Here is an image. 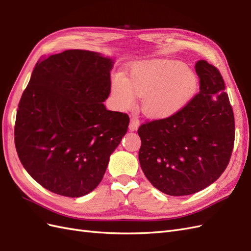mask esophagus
<instances>
[{
  "label": "esophagus",
  "instance_id": "esophagus-1",
  "mask_svg": "<svg viewBox=\"0 0 251 251\" xmlns=\"http://www.w3.org/2000/svg\"><path fill=\"white\" fill-rule=\"evenodd\" d=\"M139 120H138V118L137 117H132L131 118V123H130V130L131 131H136L137 130V128L139 127Z\"/></svg>",
  "mask_w": 251,
  "mask_h": 251
}]
</instances>
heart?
<instances>
[{
	"label": "heart",
	"mask_w": 251,
	"mask_h": 251,
	"mask_svg": "<svg viewBox=\"0 0 251 251\" xmlns=\"http://www.w3.org/2000/svg\"><path fill=\"white\" fill-rule=\"evenodd\" d=\"M198 89L196 73L179 60L156 59L135 64L130 78L115 74L111 92L123 109L132 108L136 95L142 97L141 109L151 118L176 115L191 101Z\"/></svg>",
	"instance_id": "obj_1"
}]
</instances>
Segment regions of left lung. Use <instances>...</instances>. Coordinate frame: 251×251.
Here are the masks:
<instances>
[{"instance_id":"left-lung-1","label":"left lung","mask_w":251,"mask_h":251,"mask_svg":"<svg viewBox=\"0 0 251 251\" xmlns=\"http://www.w3.org/2000/svg\"><path fill=\"white\" fill-rule=\"evenodd\" d=\"M200 92L172 117L142 125L139 162L148 180L170 196L200 192L221 176L234 142V117L216 67L195 65Z\"/></svg>"}]
</instances>
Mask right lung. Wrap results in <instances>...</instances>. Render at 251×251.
<instances>
[{
	"label": "right lung",
	"instance_id": "right-lung-1",
	"mask_svg": "<svg viewBox=\"0 0 251 251\" xmlns=\"http://www.w3.org/2000/svg\"><path fill=\"white\" fill-rule=\"evenodd\" d=\"M115 59L66 50L36 64L17 111L14 142L28 174L48 191L77 198L97 187L130 118L109 111Z\"/></svg>",
	"mask_w": 251,
	"mask_h": 251
}]
</instances>
